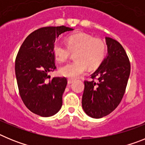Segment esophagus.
<instances>
[{
	"label": "esophagus",
	"mask_w": 145,
	"mask_h": 145,
	"mask_svg": "<svg viewBox=\"0 0 145 145\" xmlns=\"http://www.w3.org/2000/svg\"><path fill=\"white\" fill-rule=\"evenodd\" d=\"M73 81H74V80H73V79H72V78H68V80H67V82H68L69 84H72V83Z\"/></svg>",
	"instance_id": "obj_1"
}]
</instances>
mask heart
I'll return each mask as SVG.
<instances>
[{
  "label": "heart",
  "instance_id": "obj_1",
  "mask_svg": "<svg viewBox=\"0 0 145 145\" xmlns=\"http://www.w3.org/2000/svg\"><path fill=\"white\" fill-rule=\"evenodd\" d=\"M67 46L55 42L52 52L55 58L60 62L66 61L72 53H75V60L66 64L59 69L61 75L76 78L88 69L96 68L102 63L107 52V46L103 40L93 38L91 35L78 32L69 35Z\"/></svg>",
  "mask_w": 145,
  "mask_h": 145
}]
</instances>
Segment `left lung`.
<instances>
[{
	"label": "left lung",
	"mask_w": 145,
	"mask_h": 145,
	"mask_svg": "<svg viewBox=\"0 0 145 145\" xmlns=\"http://www.w3.org/2000/svg\"><path fill=\"white\" fill-rule=\"evenodd\" d=\"M105 40L107 57L91 75L92 80L84 81L82 107L93 118L105 117L118 106L131 72L130 61L123 47L112 38L106 37Z\"/></svg>",
	"instance_id": "obj_1"
}]
</instances>
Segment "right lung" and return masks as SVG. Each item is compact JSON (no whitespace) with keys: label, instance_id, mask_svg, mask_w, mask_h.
<instances>
[{"label":"right lung","instance_id":"add662e5","mask_svg":"<svg viewBox=\"0 0 145 145\" xmlns=\"http://www.w3.org/2000/svg\"><path fill=\"white\" fill-rule=\"evenodd\" d=\"M65 26L45 27L35 30L22 44L15 60V73L19 92L29 110L42 117L57 113L62 105L66 78L54 77L48 72L57 68L52 47L56 38L67 31Z\"/></svg>","mask_w":145,"mask_h":145}]
</instances>
